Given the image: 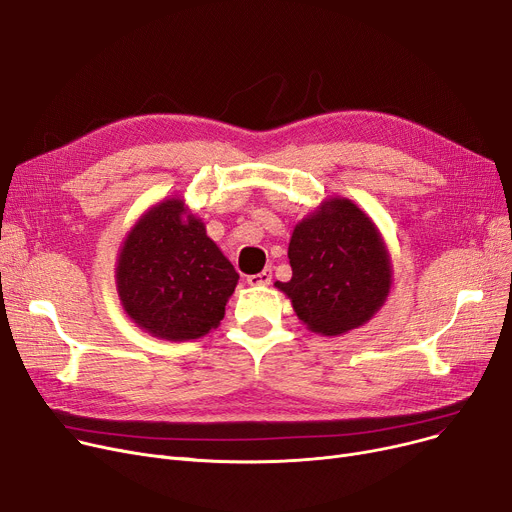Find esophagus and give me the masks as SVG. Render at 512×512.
I'll return each mask as SVG.
<instances>
[{
  "label": "esophagus",
  "instance_id": "1",
  "mask_svg": "<svg viewBox=\"0 0 512 512\" xmlns=\"http://www.w3.org/2000/svg\"><path fill=\"white\" fill-rule=\"evenodd\" d=\"M271 279H273L271 269H264V271L258 273V275H250V277H248V285H252V287H264V285L271 283Z\"/></svg>",
  "mask_w": 512,
  "mask_h": 512
}]
</instances>
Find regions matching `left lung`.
<instances>
[{
    "label": "left lung",
    "mask_w": 512,
    "mask_h": 512,
    "mask_svg": "<svg viewBox=\"0 0 512 512\" xmlns=\"http://www.w3.org/2000/svg\"><path fill=\"white\" fill-rule=\"evenodd\" d=\"M291 279L275 287L306 329L327 337L369 323L392 289V256L371 216L348 198H327L294 227Z\"/></svg>",
    "instance_id": "8db88e82"
}]
</instances>
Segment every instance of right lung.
Segmentation results:
<instances>
[{"mask_svg": "<svg viewBox=\"0 0 512 512\" xmlns=\"http://www.w3.org/2000/svg\"><path fill=\"white\" fill-rule=\"evenodd\" d=\"M116 291L129 319L166 342L221 325L239 275L183 198L145 210L118 252Z\"/></svg>", "mask_w": 512, "mask_h": 512, "instance_id": "obj_1", "label": "right lung"}]
</instances>
